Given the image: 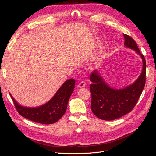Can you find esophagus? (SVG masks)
Returning <instances> with one entry per match:
<instances>
[{"instance_id": "1", "label": "esophagus", "mask_w": 156, "mask_h": 156, "mask_svg": "<svg viewBox=\"0 0 156 156\" xmlns=\"http://www.w3.org/2000/svg\"><path fill=\"white\" fill-rule=\"evenodd\" d=\"M78 87L79 88H83V87H84L86 86V83H84V81H81V82H80L79 84H78Z\"/></svg>"}]
</instances>
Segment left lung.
Returning <instances> with one entry per match:
<instances>
[{
  "label": "left lung",
  "mask_w": 156,
  "mask_h": 156,
  "mask_svg": "<svg viewBox=\"0 0 156 156\" xmlns=\"http://www.w3.org/2000/svg\"><path fill=\"white\" fill-rule=\"evenodd\" d=\"M126 48L133 50L142 58L143 69L137 79L123 88L110 87L97 69L92 72L90 87L92 101L91 109L94 115L103 120H113L131 111L142 93L146 82V60L140 53L135 40L123 34Z\"/></svg>",
  "instance_id": "8db88e82"
}]
</instances>
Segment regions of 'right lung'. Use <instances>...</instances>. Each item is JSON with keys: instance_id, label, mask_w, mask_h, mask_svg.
<instances>
[{"instance_id": "1", "label": "right lung", "mask_w": 156, "mask_h": 156, "mask_svg": "<svg viewBox=\"0 0 156 156\" xmlns=\"http://www.w3.org/2000/svg\"><path fill=\"white\" fill-rule=\"evenodd\" d=\"M75 80L68 79L45 104L36 107H29L21 105L10 95L17 111L26 119L37 123L51 124L59 120L66 111L69 99L75 88Z\"/></svg>"}]
</instances>
